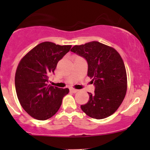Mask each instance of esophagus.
<instances>
[{
    "label": "esophagus",
    "mask_w": 150,
    "mask_h": 150,
    "mask_svg": "<svg viewBox=\"0 0 150 150\" xmlns=\"http://www.w3.org/2000/svg\"><path fill=\"white\" fill-rule=\"evenodd\" d=\"M70 92H71L72 93H76V92H78V90H77V89H73V88L70 89Z\"/></svg>",
    "instance_id": "esophagus-1"
}]
</instances>
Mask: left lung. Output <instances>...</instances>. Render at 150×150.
Returning <instances> with one entry per match:
<instances>
[{
  "label": "left lung",
  "mask_w": 150,
  "mask_h": 150,
  "mask_svg": "<svg viewBox=\"0 0 150 150\" xmlns=\"http://www.w3.org/2000/svg\"><path fill=\"white\" fill-rule=\"evenodd\" d=\"M70 51L87 61V75L94 85V92H88L89 101L81 106L82 110L96 119L112 115L123 102L127 91L126 71L120 54L98 42L74 46Z\"/></svg>",
  "instance_id": "left-lung-1"
}]
</instances>
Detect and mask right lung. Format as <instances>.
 <instances>
[{"instance_id": "obj_1", "label": "right lung", "mask_w": 150, "mask_h": 150, "mask_svg": "<svg viewBox=\"0 0 150 150\" xmlns=\"http://www.w3.org/2000/svg\"><path fill=\"white\" fill-rule=\"evenodd\" d=\"M71 46L46 42L36 46L20 61L15 77V89L24 110L36 119L52 117L61 107L68 88L48 85L49 75Z\"/></svg>"}]
</instances>
